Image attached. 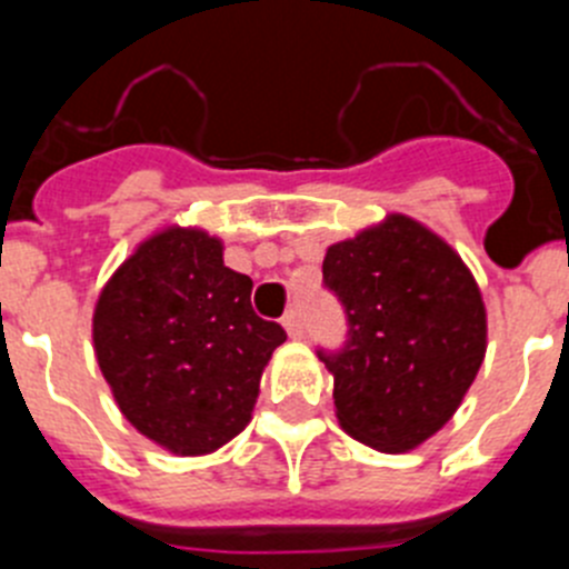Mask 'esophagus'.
Returning a JSON list of instances; mask_svg holds the SVG:
<instances>
[{"label":"esophagus","mask_w":569,"mask_h":569,"mask_svg":"<svg viewBox=\"0 0 569 569\" xmlns=\"http://www.w3.org/2000/svg\"><path fill=\"white\" fill-rule=\"evenodd\" d=\"M281 325H284V330H288L293 339H301V336H305V319H301L299 308H290L288 313H284V319H281Z\"/></svg>","instance_id":"obj_1"}]
</instances>
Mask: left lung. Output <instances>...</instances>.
Here are the masks:
<instances>
[{
    "label": "left lung",
    "mask_w": 569,
    "mask_h": 569,
    "mask_svg": "<svg viewBox=\"0 0 569 569\" xmlns=\"http://www.w3.org/2000/svg\"><path fill=\"white\" fill-rule=\"evenodd\" d=\"M325 290L345 310L341 347L316 353L333 373L341 427L399 453L439 430L485 359L487 319L465 261L407 216L333 244Z\"/></svg>",
    "instance_id": "obj_1"
}]
</instances>
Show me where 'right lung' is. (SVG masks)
Segmentation results:
<instances>
[{
  "label": "right lung",
  "instance_id": "right-lung-1",
  "mask_svg": "<svg viewBox=\"0 0 569 569\" xmlns=\"http://www.w3.org/2000/svg\"><path fill=\"white\" fill-rule=\"evenodd\" d=\"M250 276L222 241L170 228L104 284L93 345L124 419L179 456L210 453L248 427L261 370L288 339L256 316Z\"/></svg>",
  "mask_w": 569,
  "mask_h": 569
}]
</instances>
